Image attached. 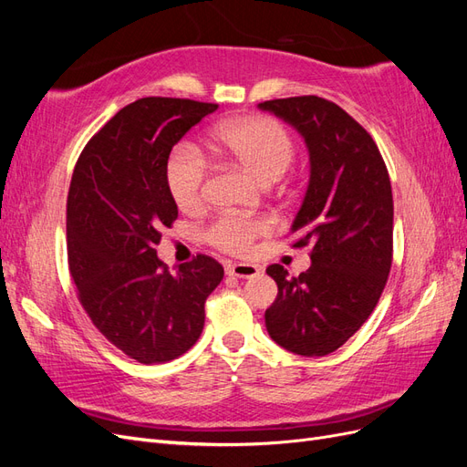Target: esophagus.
Returning <instances> with one entry per match:
<instances>
[{"label":"esophagus","instance_id":"esophagus-1","mask_svg":"<svg viewBox=\"0 0 467 467\" xmlns=\"http://www.w3.org/2000/svg\"><path fill=\"white\" fill-rule=\"evenodd\" d=\"M228 275L237 278H253L261 275V266L251 265V263H234V265H228Z\"/></svg>","mask_w":467,"mask_h":467}]
</instances>
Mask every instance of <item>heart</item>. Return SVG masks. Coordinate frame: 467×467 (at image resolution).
I'll use <instances>...</instances> for the list:
<instances>
[{"instance_id": "b5f03b06", "label": "heart", "mask_w": 467, "mask_h": 467, "mask_svg": "<svg viewBox=\"0 0 467 467\" xmlns=\"http://www.w3.org/2000/svg\"><path fill=\"white\" fill-rule=\"evenodd\" d=\"M214 144L230 158L247 167L261 181H276L294 160L296 142L285 124L271 117H245L222 122L214 130ZM165 182L175 204L192 212L206 199L208 160L191 142H181L169 153ZM271 232L265 216L220 214L206 228L208 242L234 255H245L255 239Z\"/></svg>"}]
</instances>
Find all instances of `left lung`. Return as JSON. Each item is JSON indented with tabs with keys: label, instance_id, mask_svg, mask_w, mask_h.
Returning <instances> with one entry per match:
<instances>
[{
	"label": "left lung",
	"instance_id": "left-lung-1",
	"mask_svg": "<svg viewBox=\"0 0 467 467\" xmlns=\"http://www.w3.org/2000/svg\"><path fill=\"white\" fill-rule=\"evenodd\" d=\"M298 130L312 175L290 234L312 266L288 276L266 266L278 296L265 312L273 341L302 357H325L370 317L393 259V196L384 158L362 126L316 95L259 103Z\"/></svg>",
	"mask_w": 467,
	"mask_h": 467
}]
</instances>
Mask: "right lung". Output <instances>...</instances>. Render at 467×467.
<instances>
[{"instance_id":"obj_1","label":"right lung","mask_w":467,"mask_h":467,"mask_svg":"<svg viewBox=\"0 0 467 467\" xmlns=\"http://www.w3.org/2000/svg\"><path fill=\"white\" fill-rule=\"evenodd\" d=\"M218 109L192 99L144 97L126 105L79 153L67 191V265L95 327L126 357L169 362L199 341L204 302L223 266L208 255L177 273L158 259L177 220L165 165L173 146Z\"/></svg>"}]
</instances>
